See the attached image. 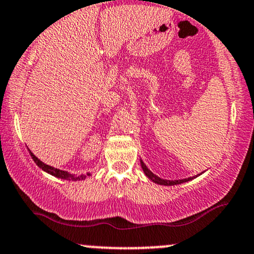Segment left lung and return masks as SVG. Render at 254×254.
<instances>
[{
	"label": "left lung",
	"mask_w": 254,
	"mask_h": 254,
	"mask_svg": "<svg viewBox=\"0 0 254 254\" xmlns=\"http://www.w3.org/2000/svg\"><path fill=\"white\" fill-rule=\"evenodd\" d=\"M141 166H142V170H143L144 174L147 176L151 182H154L155 184H159V185H165V186H172V185H178V184H183V183H186V182H190V180L194 179V178H197L198 176H200V174L204 173L202 172L200 174H197V176L194 177H190V178H185V179H178V180H167V179H162V178L155 176V174L151 172L149 168L147 167V166L144 165V162L141 160Z\"/></svg>",
	"instance_id": "1"
}]
</instances>
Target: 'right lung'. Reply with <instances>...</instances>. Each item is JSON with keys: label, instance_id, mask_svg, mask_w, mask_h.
Instances as JSON below:
<instances>
[{"label": "right lung", "instance_id": "right-lung-1", "mask_svg": "<svg viewBox=\"0 0 254 254\" xmlns=\"http://www.w3.org/2000/svg\"><path fill=\"white\" fill-rule=\"evenodd\" d=\"M28 150H30V149H28ZM30 154H31L32 159H33V161L37 164L38 167H40L43 171H45L46 173L51 174V176H54V177L61 178V179H65V180H75V182H76V180H84L87 177L90 176V173L81 174V176H75V174L69 173V172H66V171L58 170V168L52 167V166H49V165L44 164V162L40 161V160L38 159V157H37L36 155H34V154L32 153L31 150H30Z\"/></svg>", "mask_w": 254, "mask_h": 254}]
</instances>
